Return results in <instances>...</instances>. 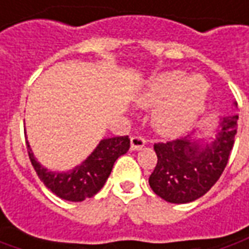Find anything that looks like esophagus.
<instances>
[{
  "label": "esophagus",
  "mask_w": 249,
  "mask_h": 249,
  "mask_svg": "<svg viewBox=\"0 0 249 249\" xmlns=\"http://www.w3.org/2000/svg\"><path fill=\"white\" fill-rule=\"evenodd\" d=\"M146 144V139L139 135H135L131 138V150H139Z\"/></svg>",
  "instance_id": "obj_1"
}]
</instances>
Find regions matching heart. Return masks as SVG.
Instances as JSON below:
<instances>
[{
  "instance_id": "1",
  "label": "heart",
  "mask_w": 249,
  "mask_h": 249,
  "mask_svg": "<svg viewBox=\"0 0 249 249\" xmlns=\"http://www.w3.org/2000/svg\"><path fill=\"white\" fill-rule=\"evenodd\" d=\"M208 96V84L201 77L168 71L154 78L139 96V105L156 108L153 123L164 136L183 133L201 114Z\"/></svg>"
}]
</instances>
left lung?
I'll list each match as a JSON object with an SVG mask.
<instances>
[{"mask_svg":"<svg viewBox=\"0 0 249 249\" xmlns=\"http://www.w3.org/2000/svg\"><path fill=\"white\" fill-rule=\"evenodd\" d=\"M238 116L223 118L212 144L200 146L189 136L154 143L157 164L149 178L153 192L162 200L184 204L200 198L218 182L230 159Z\"/></svg>","mask_w":249,"mask_h":249,"instance_id":"1","label":"left lung"}]
</instances>
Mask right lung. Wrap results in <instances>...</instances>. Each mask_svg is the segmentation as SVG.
<instances>
[{
	"instance_id": "1",
	"label": "right lung",
	"mask_w": 249,
	"mask_h": 249,
	"mask_svg": "<svg viewBox=\"0 0 249 249\" xmlns=\"http://www.w3.org/2000/svg\"><path fill=\"white\" fill-rule=\"evenodd\" d=\"M27 151L31 165L34 167L41 182L57 197L67 201H84L90 198L105 186L116 160L129 150L128 136H114L103 139L81 165L69 172L48 171L34 159L29 142Z\"/></svg>"
}]
</instances>
